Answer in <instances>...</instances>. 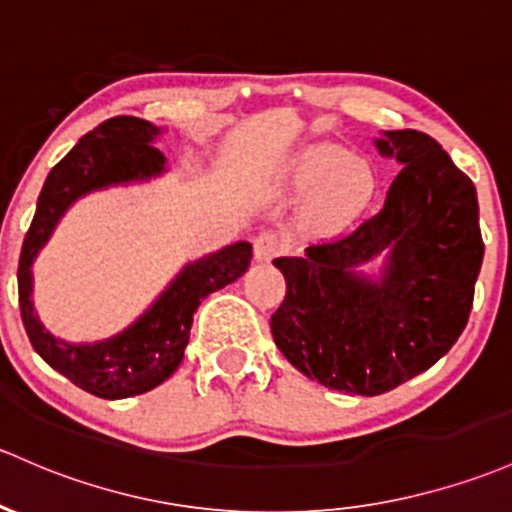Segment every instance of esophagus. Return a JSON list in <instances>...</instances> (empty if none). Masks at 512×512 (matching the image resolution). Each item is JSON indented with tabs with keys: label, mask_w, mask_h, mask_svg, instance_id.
<instances>
[{
	"label": "esophagus",
	"mask_w": 512,
	"mask_h": 512,
	"mask_svg": "<svg viewBox=\"0 0 512 512\" xmlns=\"http://www.w3.org/2000/svg\"><path fill=\"white\" fill-rule=\"evenodd\" d=\"M280 254V239L276 234L263 232L254 239V258L258 263H271Z\"/></svg>",
	"instance_id": "34e87169"
}]
</instances>
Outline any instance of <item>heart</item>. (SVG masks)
Masks as SVG:
<instances>
[{
	"mask_svg": "<svg viewBox=\"0 0 512 512\" xmlns=\"http://www.w3.org/2000/svg\"><path fill=\"white\" fill-rule=\"evenodd\" d=\"M278 183L295 195L312 192L307 229L334 236L349 229L371 207L378 192L376 168L359 156H346L334 144H310L288 158Z\"/></svg>",
	"mask_w": 512,
	"mask_h": 512,
	"instance_id": "obj_1",
	"label": "heart"
}]
</instances>
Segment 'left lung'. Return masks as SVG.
I'll list each match as a JSON object with an SVG mask.
<instances>
[{"instance_id":"obj_1","label":"left lung","mask_w":512,"mask_h":512,"mask_svg":"<svg viewBox=\"0 0 512 512\" xmlns=\"http://www.w3.org/2000/svg\"><path fill=\"white\" fill-rule=\"evenodd\" d=\"M403 166L376 217L332 244L283 256L273 342L324 388L381 395L437 364L469 320L483 261L476 188L432 136L373 139ZM382 263L378 274L361 265Z\"/></svg>"}]
</instances>
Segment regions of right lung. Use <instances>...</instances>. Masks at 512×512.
I'll list each match as a JSON object with an SVG mask.
<instances>
[{
	"mask_svg": "<svg viewBox=\"0 0 512 512\" xmlns=\"http://www.w3.org/2000/svg\"><path fill=\"white\" fill-rule=\"evenodd\" d=\"M161 126L139 117H114L85 134L48 173L36 202L34 222L19 258V305L26 334L48 366L75 386L104 400L131 398L161 386L175 373L190 342L192 315L214 290L234 283L251 263L249 241L185 263L144 315L100 342L73 344L56 337L34 307V261L48 244L63 214L90 192L117 185L148 183L168 170L158 151Z\"/></svg>",
	"mask_w": 512,
	"mask_h": 512,
	"instance_id": "add662e5",
	"label": "right lung"
}]
</instances>
